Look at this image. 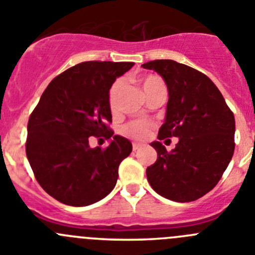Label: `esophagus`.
Masks as SVG:
<instances>
[{
	"instance_id": "1",
	"label": "esophagus",
	"mask_w": 255,
	"mask_h": 255,
	"mask_svg": "<svg viewBox=\"0 0 255 255\" xmlns=\"http://www.w3.org/2000/svg\"><path fill=\"white\" fill-rule=\"evenodd\" d=\"M132 147H133V151H137L138 148H141V143H133Z\"/></svg>"
}]
</instances>
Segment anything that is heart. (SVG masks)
Returning a JSON list of instances; mask_svg holds the SVG:
<instances>
[{"mask_svg":"<svg viewBox=\"0 0 255 255\" xmlns=\"http://www.w3.org/2000/svg\"><path fill=\"white\" fill-rule=\"evenodd\" d=\"M160 78L154 77V75H148V77H146L144 79H142L141 84L144 93H146L152 85L156 84L157 82H160ZM121 87H122V83L118 80V82L114 83L111 87V89H109L108 102L112 111H116L117 108V99H118V93H120ZM149 129H151V123L143 122V121H135V122H132L129 123V125L126 126V127L123 128V133L133 139H143L148 135Z\"/></svg>","mask_w":255,"mask_h":255,"instance_id":"obj_1","label":"heart"}]
</instances>
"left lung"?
<instances>
[{
    "label": "left lung",
    "mask_w": 255,
    "mask_h": 255,
    "mask_svg": "<svg viewBox=\"0 0 255 255\" xmlns=\"http://www.w3.org/2000/svg\"><path fill=\"white\" fill-rule=\"evenodd\" d=\"M142 68L160 74L167 85L158 139L178 138L170 152L161 142H152L157 160L147 167V180L166 199L194 201L215 187L232 160L234 114L205 74L173 60L148 61Z\"/></svg>",
    "instance_id": "8db88e82"
}]
</instances>
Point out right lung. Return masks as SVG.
<instances>
[{
    "instance_id": "obj_1",
    "label": "right lung",
    "mask_w": 255,
    "mask_h": 255,
    "mask_svg": "<svg viewBox=\"0 0 255 255\" xmlns=\"http://www.w3.org/2000/svg\"><path fill=\"white\" fill-rule=\"evenodd\" d=\"M134 63L84 61L50 82L27 123L26 156L40 186L70 206H87L114 189L118 167L132 143L114 135L109 89ZM111 139L90 149L89 137Z\"/></svg>"
}]
</instances>
